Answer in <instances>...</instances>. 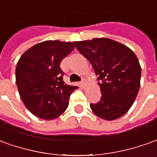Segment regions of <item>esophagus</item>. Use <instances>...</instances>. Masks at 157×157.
I'll return each mask as SVG.
<instances>
[{
	"instance_id": "obj_1",
	"label": "esophagus",
	"mask_w": 157,
	"mask_h": 157,
	"mask_svg": "<svg viewBox=\"0 0 157 157\" xmlns=\"http://www.w3.org/2000/svg\"><path fill=\"white\" fill-rule=\"evenodd\" d=\"M80 85H81V87H83V88H85V86H86V84H85V81L83 79V80L81 81L80 82Z\"/></svg>"
}]
</instances>
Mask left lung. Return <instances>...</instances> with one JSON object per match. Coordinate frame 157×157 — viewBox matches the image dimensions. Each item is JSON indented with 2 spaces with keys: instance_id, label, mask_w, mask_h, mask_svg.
<instances>
[{
  "instance_id": "obj_1",
  "label": "left lung",
  "mask_w": 157,
  "mask_h": 157,
  "mask_svg": "<svg viewBox=\"0 0 157 157\" xmlns=\"http://www.w3.org/2000/svg\"><path fill=\"white\" fill-rule=\"evenodd\" d=\"M77 49L92 65L101 97L90 109L98 117L113 121L133 104L140 87L141 67L128 47L109 38L74 42Z\"/></svg>"
}]
</instances>
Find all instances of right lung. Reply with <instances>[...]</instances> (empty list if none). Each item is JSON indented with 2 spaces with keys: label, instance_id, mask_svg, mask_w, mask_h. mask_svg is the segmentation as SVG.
Here are the masks:
<instances>
[{
  "label": "right lung",
  "instance_id": "add662e5",
  "mask_svg": "<svg viewBox=\"0 0 157 157\" xmlns=\"http://www.w3.org/2000/svg\"><path fill=\"white\" fill-rule=\"evenodd\" d=\"M74 49L72 43L45 41L29 48L16 67V84L24 104L44 120L59 117L67 109L77 86L63 81L61 60Z\"/></svg>",
  "mask_w": 157,
  "mask_h": 157
}]
</instances>
